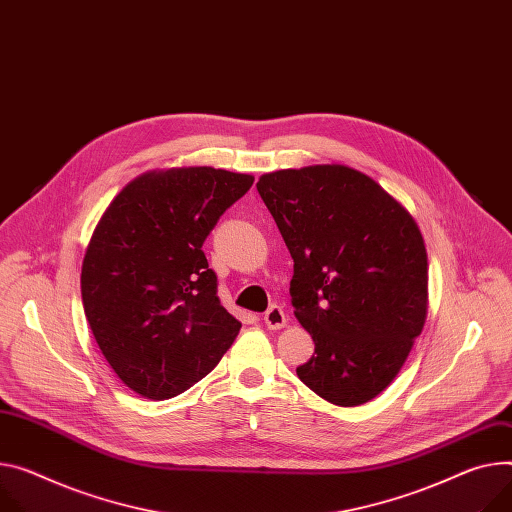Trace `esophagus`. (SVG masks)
<instances>
[{
  "mask_svg": "<svg viewBox=\"0 0 512 512\" xmlns=\"http://www.w3.org/2000/svg\"><path fill=\"white\" fill-rule=\"evenodd\" d=\"M287 320H289L287 313H285L283 307H279V305H270L268 311L264 313V324H266V328H270V330H281V328H285Z\"/></svg>",
  "mask_w": 512,
  "mask_h": 512,
  "instance_id": "esophagus-1",
  "label": "esophagus"
}]
</instances>
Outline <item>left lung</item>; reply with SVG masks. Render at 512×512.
<instances>
[{"instance_id":"1","label":"left lung","mask_w":512,"mask_h":512,"mask_svg":"<svg viewBox=\"0 0 512 512\" xmlns=\"http://www.w3.org/2000/svg\"><path fill=\"white\" fill-rule=\"evenodd\" d=\"M256 188L295 262V318L316 342L299 379L334 406L371 402L426 322L418 223L373 178L342 164L262 174Z\"/></svg>"}]
</instances>
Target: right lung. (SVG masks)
<instances>
[{
    "label": "right lung",
    "mask_w": 512,
    "mask_h": 512,
    "mask_svg": "<svg viewBox=\"0 0 512 512\" xmlns=\"http://www.w3.org/2000/svg\"><path fill=\"white\" fill-rule=\"evenodd\" d=\"M252 182L211 166L151 170L102 213L82 264L84 311L108 365L139 396H178L238 336L203 242Z\"/></svg>",
    "instance_id": "obj_1"
}]
</instances>
